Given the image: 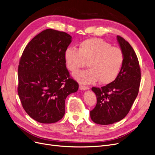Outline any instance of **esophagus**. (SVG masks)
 Instances as JSON below:
<instances>
[{
    "mask_svg": "<svg viewBox=\"0 0 155 155\" xmlns=\"http://www.w3.org/2000/svg\"><path fill=\"white\" fill-rule=\"evenodd\" d=\"M79 88L81 90H84V91L89 89V87L87 86H85V85H80Z\"/></svg>",
    "mask_w": 155,
    "mask_h": 155,
    "instance_id": "esophagus-1",
    "label": "esophagus"
}]
</instances>
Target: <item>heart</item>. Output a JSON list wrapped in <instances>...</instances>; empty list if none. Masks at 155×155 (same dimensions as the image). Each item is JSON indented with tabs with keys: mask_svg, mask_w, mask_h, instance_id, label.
Masks as SVG:
<instances>
[{
	"mask_svg": "<svg viewBox=\"0 0 155 155\" xmlns=\"http://www.w3.org/2000/svg\"><path fill=\"white\" fill-rule=\"evenodd\" d=\"M68 69L77 72L88 62L89 69L74 74L83 84L94 83L100 80L102 84H108L115 80L121 71L124 54L121 48L100 38H89L80 43L78 50L70 47L64 51Z\"/></svg>",
	"mask_w": 155,
	"mask_h": 155,
	"instance_id": "1",
	"label": "heart"
}]
</instances>
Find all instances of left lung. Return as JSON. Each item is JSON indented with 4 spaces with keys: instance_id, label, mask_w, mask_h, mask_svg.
<instances>
[{
    "instance_id": "obj_1",
    "label": "left lung",
    "mask_w": 155,
    "mask_h": 155,
    "mask_svg": "<svg viewBox=\"0 0 155 155\" xmlns=\"http://www.w3.org/2000/svg\"><path fill=\"white\" fill-rule=\"evenodd\" d=\"M124 54V62L117 77L101 88L93 87L97 98L94 109L90 112L92 121L107 125L121 121L129 112L139 93L141 73L134 50L122 37L117 36Z\"/></svg>"
}]
</instances>
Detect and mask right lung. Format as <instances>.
<instances>
[{
	"label": "right lung",
	"mask_w": 155,
	"mask_h": 155,
	"mask_svg": "<svg viewBox=\"0 0 155 155\" xmlns=\"http://www.w3.org/2000/svg\"><path fill=\"white\" fill-rule=\"evenodd\" d=\"M71 36L46 29L26 46L18 69V94L23 108L41 123H53L65 114V100L78 89L66 66L64 51Z\"/></svg>",
	"instance_id": "right-lung-1"
}]
</instances>
